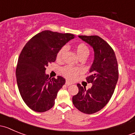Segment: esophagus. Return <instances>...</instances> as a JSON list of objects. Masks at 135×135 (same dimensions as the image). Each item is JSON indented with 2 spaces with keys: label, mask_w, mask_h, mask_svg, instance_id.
I'll use <instances>...</instances> for the list:
<instances>
[{
  "label": "esophagus",
  "mask_w": 135,
  "mask_h": 135,
  "mask_svg": "<svg viewBox=\"0 0 135 135\" xmlns=\"http://www.w3.org/2000/svg\"><path fill=\"white\" fill-rule=\"evenodd\" d=\"M65 84H66V85H67V86H69V85H72V83L70 82V81H66V82H65Z\"/></svg>",
  "instance_id": "obj_1"
}]
</instances>
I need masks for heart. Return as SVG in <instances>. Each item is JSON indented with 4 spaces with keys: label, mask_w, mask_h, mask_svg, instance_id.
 <instances>
[{
    "label": "heart",
    "mask_w": 135,
    "mask_h": 135,
    "mask_svg": "<svg viewBox=\"0 0 135 135\" xmlns=\"http://www.w3.org/2000/svg\"><path fill=\"white\" fill-rule=\"evenodd\" d=\"M76 53L79 57L81 58H86L89 54V50L88 46L84 43L78 44L75 47ZM66 51V46H63L61 47L58 51L57 55V59L59 61H61L63 59L64 55ZM81 70L78 68H74L70 66H65L61 69V74L62 76L69 80H74L77 77L78 75L81 73Z\"/></svg>",
    "instance_id": "b5f03b06"
}]
</instances>
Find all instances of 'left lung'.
<instances>
[{
    "mask_svg": "<svg viewBox=\"0 0 135 135\" xmlns=\"http://www.w3.org/2000/svg\"><path fill=\"white\" fill-rule=\"evenodd\" d=\"M93 48L94 61L86 77L91 83L90 89L77 84L78 93L73 103L80 112L91 114L104 108L111 99L119 76L118 62L114 50L105 40L98 36H79Z\"/></svg>",
    "mask_w": 135,
    "mask_h": 135,
    "instance_id": "1",
    "label": "left lung"
}]
</instances>
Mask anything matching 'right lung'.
<instances>
[{
  "label": "right lung",
  "instance_id": "obj_1",
  "mask_svg": "<svg viewBox=\"0 0 135 135\" xmlns=\"http://www.w3.org/2000/svg\"><path fill=\"white\" fill-rule=\"evenodd\" d=\"M74 38L72 34L47 30L34 36L23 48L16 67V79L20 95L31 110L44 112L54 107L65 79L59 76L49 78L46 67L55 62L60 49Z\"/></svg>",
  "mask_w": 135,
  "mask_h": 135
}]
</instances>
